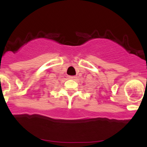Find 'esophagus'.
<instances>
[{
    "mask_svg": "<svg viewBox=\"0 0 147 147\" xmlns=\"http://www.w3.org/2000/svg\"><path fill=\"white\" fill-rule=\"evenodd\" d=\"M75 76H68V79H70V80H74L75 79Z\"/></svg>",
    "mask_w": 147,
    "mask_h": 147,
    "instance_id": "34e87169",
    "label": "esophagus"
}]
</instances>
